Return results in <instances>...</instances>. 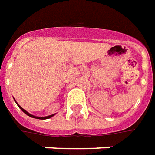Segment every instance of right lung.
I'll return each mask as SVG.
<instances>
[{"label":"right lung","mask_w":155,"mask_h":155,"mask_svg":"<svg viewBox=\"0 0 155 155\" xmlns=\"http://www.w3.org/2000/svg\"><path fill=\"white\" fill-rule=\"evenodd\" d=\"M15 102H16V101H15ZM16 104H17V105H18V107H19L20 108H21V110L22 111L23 113H25V114H26L28 115V116H29V117H31V118H38V119H48V118H51V117H52V116H54V115H55V114H51V115H49V116H47V117H37V116H34V115H32V114H29V113H28V112H27V111L25 110V109H23L22 107H21V106H20L19 104H17V103H16Z\"/></svg>","instance_id":"right-lung-1"}]
</instances>
